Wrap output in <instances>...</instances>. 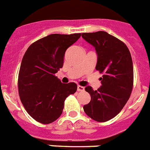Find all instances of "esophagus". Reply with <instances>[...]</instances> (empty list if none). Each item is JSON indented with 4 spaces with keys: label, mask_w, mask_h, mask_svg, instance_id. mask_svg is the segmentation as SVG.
Instances as JSON below:
<instances>
[{
    "label": "esophagus",
    "mask_w": 150,
    "mask_h": 150,
    "mask_svg": "<svg viewBox=\"0 0 150 150\" xmlns=\"http://www.w3.org/2000/svg\"><path fill=\"white\" fill-rule=\"evenodd\" d=\"M84 87L83 86H79V85H78L77 86V91H84Z\"/></svg>",
    "instance_id": "1"
}]
</instances>
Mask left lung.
<instances>
[{
    "mask_svg": "<svg viewBox=\"0 0 150 150\" xmlns=\"http://www.w3.org/2000/svg\"><path fill=\"white\" fill-rule=\"evenodd\" d=\"M82 38L95 47V69L104 74L98 90L85 88L91 100L83 110L92 120L104 122L114 118L129 99L134 80L132 55L126 45L105 31L83 33Z\"/></svg>",
    "mask_w": 150,
    "mask_h": 150,
    "instance_id": "obj_1",
    "label": "left lung"
}]
</instances>
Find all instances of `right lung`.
I'll return each mask as SVG.
<instances>
[{"label":"right lung","instance_id":"1","mask_svg":"<svg viewBox=\"0 0 150 150\" xmlns=\"http://www.w3.org/2000/svg\"><path fill=\"white\" fill-rule=\"evenodd\" d=\"M81 34L46 36L28 48L18 74V94L25 109L36 121L50 124L62 115L64 100L77 89L76 83H62L55 74L63 67L68 47Z\"/></svg>","mask_w":150,"mask_h":150}]
</instances>
